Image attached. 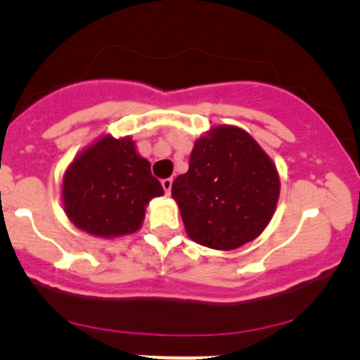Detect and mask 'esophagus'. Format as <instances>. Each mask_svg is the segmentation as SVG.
<instances>
[{"instance_id": "1", "label": "esophagus", "mask_w": 360, "mask_h": 360, "mask_svg": "<svg viewBox=\"0 0 360 360\" xmlns=\"http://www.w3.org/2000/svg\"><path fill=\"white\" fill-rule=\"evenodd\" d=\"M162 186H163V190H165V193L169 195L170 190H172V179H170V177H167V179H162Z\"/></svg>"}]
</instances>
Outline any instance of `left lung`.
Returning <instances> with one entry per match:
<instances>
[{"mask_svg": "<svg viewBox=\"0 0 360 360\" xmlns=\"http://www.w3.org/2000/svg\"><path fill=\"white\" fill-rule=\"evenodd\" d=\"M281 191L277 169L245 130L221 125L195 143L172 197L188 235L210 249L254 240L274 216Z\"/></svg>", "mask_w": 360, "mask_h": 360, "instance_id": "left-lung-1", "label": "left lung"}]
</instances>
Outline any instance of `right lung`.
I'll list each match as a JSON object with an SVG mask.
<instances>
[{
  "instance_id": "obj_1",
  "label": "right lung",
  "mask_w": 360,
  "mask_h": 360,
  "mask_svg": "<svg viewBox=\"0 0 360 360\" xmlns=\"http://www.w3.org/2000/svg\"><path fill=\"white\" fill-rule=\"evenodd\" d=\"M160 195L163 188L150 162L136 153L129 137L97 141L71 163L63 183L69 219L79 230L106 238L134 233L148 202Z\"/></svg>"
}]
</instances>
